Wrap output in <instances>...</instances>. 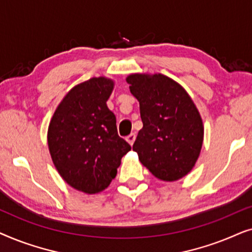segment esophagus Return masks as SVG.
Here are the masks:
<instances>
[{
	"label": "esophagus",
	"instance_id": "1",
	"mask_svg": "<svg viewBox=\"0 0 252 252\" xmlns=\"http://www.w3.org/2000/svg\"><path fill=\"white\" fill-rule=\"evenodd\" d=\"M135 139H136V135L134 133H132L126 137V141L130 144V146H133V143H134V141H135Z\"/></svg>",
	"mask_w": 252,
	"mask_h": 252
}]
</instances>
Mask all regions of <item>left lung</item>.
Wrapping results in <instances>:
<instances>
[{
    "instance_id": "left-lung-1",
    "label": "left lung",
    "mask_w": 252,
    "mask_h": 252,
    "mask_svg": "<svg viewBox=\"0 0 252 252\" xmlns=\"http://www.w3.org/2000/svg\"><path fill=\"white\" fill-rule=\"evenodd\" d=\"M140 102L143 127L133 150L155 177L175 181L191 171L201 153L203 123L190 96L163 74H132L126 79Z\"/></svg>"
}]
</instances>
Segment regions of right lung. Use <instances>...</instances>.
<instances>
[{"mask_svg":"<svg viewBox=\"0 0 252 252\" xmlns=\"http://www.w3.org/2000/svg\"><path fill=\"white\" fill-rule=\"evenodd\" d=\"M113 81L92 78L75 86L55 111L48 146L61 177L71 187L96 194L108 187L130 146L118 135L106 106Z\"/></svg>","mask_w":252,"mask_h":252,"instance_id":"1","label":"right lung"}]
</instances>
